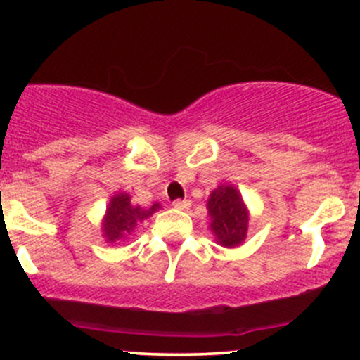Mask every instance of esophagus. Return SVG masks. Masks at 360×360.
<instances>
[{
	"instance_id": "obj_1",
	"label": "esophagus",
	"mask_w": 360,
	"mask_h": 360,
	"mask_svg": "<svg viewBox=\"0 0 360 360\" xmlns=\"http://www.w3.org/2000/svg\"><path fill=\"white\" fill-rule=\"evenodd\" d=\"M173 206L179 207V210H188V207H191V200H188V199H176V200H173Z\"/></svg>"
}]
</instances>
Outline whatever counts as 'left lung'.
Listing matches in <instances>:
<instances>
[{
    "label": "left lung",
    "mask_w": 360,
    "mask_h": 360,
    "mask_svg": "<svg viewBox=\"0 0 360 360\" xmlns=\"http://www.w3.org/2000/svg\"><path fill=\"white\" fill-rule=\"evenodd\" d=\"M211 216V230L218 242L225 247H235L243 242L249 226V216L242 195L231 185H221L211 192L207 200Z\"/></svg>",
    "instance_id": "left-lung-1"
}]
</instances>
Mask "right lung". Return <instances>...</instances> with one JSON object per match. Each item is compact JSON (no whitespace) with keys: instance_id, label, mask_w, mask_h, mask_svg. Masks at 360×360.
Returning <instances> with one entry per match:
<instances>
[{"instance_id":"1","label":"right lung","mask_w":360,"mask_h":360,"mask_svg":"<svg viewBox=\"0 0 360 360\" xmlns=\"http://www.w3.org/2000/svg\"><path fill=\"white\" fill-rule=\"evenodd\" d=\"M158 210H160V204L158 202L153 204L149 210H142V207L134 206L130 202L129 194L115 195L111 199L110 206H108L106 218H104V237L108 238V242H115L127 237L129 233H132L137 223L144 221L146 218H149Z\"/></svg>"}]
</instances>
